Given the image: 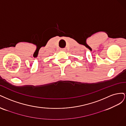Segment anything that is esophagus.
Wrapping results in <instances>:
<instances>
[{
  "mask_svg": "<svg viewBox=\"0 0 126 126\" xmlns=\"http://www.w3.org/2000/svg\"><path fill=\"white\" fill-rule=\"evenodd\" d=\"M60 50L61 51H65L66 50V48H60Z\"/></svg>",
  "mask_w": 126,
  "mask_h": 126,
  "instance_id": "34e87169",
  "label": "esophagus"
}]
</instances>
